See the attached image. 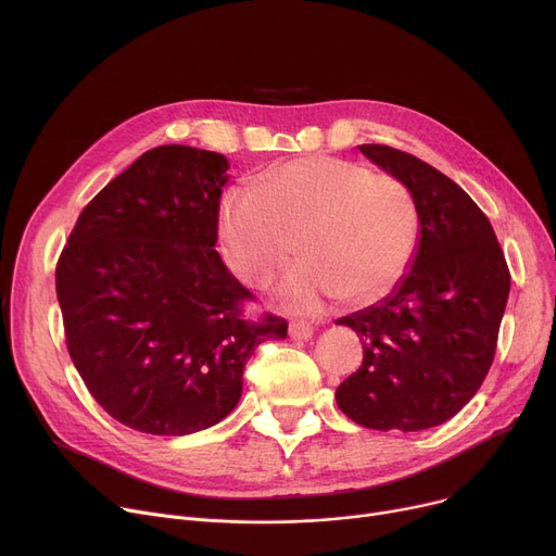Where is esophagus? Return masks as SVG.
<instances>
[{
	"label": "esophagus",
	"instance_id": "esophagus-1",
	"mask_svg": "<svg viewBox=\"0 0 556 556\" xmlns=\"http://www.w3.org/2000/svg\"><path fill=\"white\" fill-rule=\"evenodd\" d=\"M288 336L293 340H308L313 336V325L304 323V319H293L288 327Z\"/></svg>",
	"mask_w": 556,
	"mask_h": 556
}]
</instances>
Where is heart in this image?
I'll return each instance as SVG.
<instances>
[{
	"label": "heart",
	"instance_id": "1",
	"mask_svg": "<svg viewBox=\"0 0 556 556\" xmlns=\"http://www.w3.org/2000/svg\"><path fill=\"white\" fill-rule=\"evenodd\" d=\"M218 237L229 268L266 288L298 254L306 258L277 290L300 315L333 300L367 306L405 277L421 237L415 193L369 164L308 155L256 175L252 189L220 198Z\"/></svg>",
	"mask_w": 556,
	"mask_h": 556
}]
</instances>
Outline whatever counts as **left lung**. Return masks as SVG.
I'll return each mask as SVG.
<instances>
[{
	"mask_svg": "<svg viewBox=\"0 0 556 556\" xmlns=\"http://www.w3.org/2000/svg\"><path fill=\"white\" fill-rule=\"evenodd\" d=\"M358 149L410 187L421 239L390 298L338 319L361 336L363 363L336 401L365 428L426 430L455 417L486 378L509 268L484 212L442 170L386 143Z\"/></svg>",
	"mask_w": 556,
	"mask_h": 556,
	"instance_id": "8db88e82",
	"label": "left lung"
}]
</instances>
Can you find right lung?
<instances>
[{
    "label": "right lung",
    "instance_id": "obj_1",
    "mask_svg": "<svg viewBox=\"0 0 556 556\" xmlns=\"http://www.w3.org/2000/svg\"><path fill=\"white\" fill-rule=\"evenodd\" d=\"M229 162L168 143L146 151L80 212L55 266L67 352L119 424L191 434L237 407L254 349L288 323L263 311L218 252Z\"/></svg>",
    "mask_w": 556,
    "mask_h": 556
}]
</instances>
